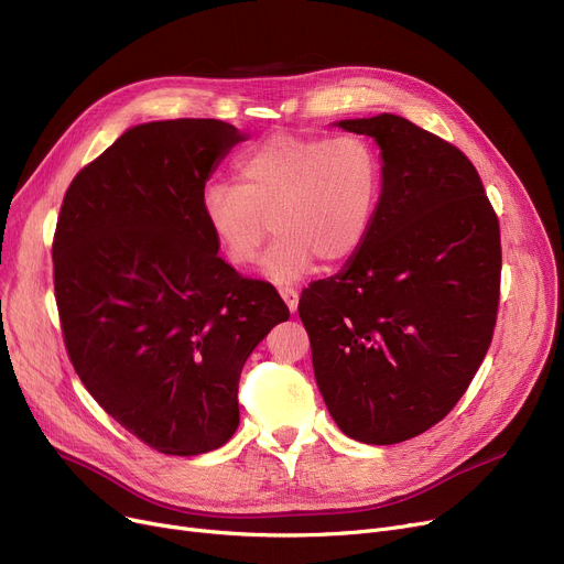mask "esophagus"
<instances>
[{"label":"esophagus","instance_id":"obj_1","mask_svg":"<svg viewBox=\"0 0 564 564\" xmlns=\"http://www.w3.org/2000/svg\"><path fill=\"white\" fill-rule=\"evenodd\" d=\"M281 297L285 302V306L290 308V313L297 311V304H300V292L294 288H281Z\"/></svg>","mask_w":564,"mask_h":564}]
</instances>
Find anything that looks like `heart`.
I'll list each match as a JSON object with an SVG mask.
<instances>
[{
	"label": "heart",
	"instance_id": "heart-1",
	"mask_svg": "<svg viewBox=\"0 0 564 564\" xmlns=\"http://www.w3.org/2000/svg\"><path fill=\"white\" fill-rule=\"evenodd\" d=\"M381 194V162L359 134L262 139L235 162V185L207 183L200 215L232 267L256 262L267 235L276 240L262 272L297 281L319 258L343 264L361 251Z\"/></svg>",
	"mask_w": 564,
	"mask_h": 564
}]
</instances>
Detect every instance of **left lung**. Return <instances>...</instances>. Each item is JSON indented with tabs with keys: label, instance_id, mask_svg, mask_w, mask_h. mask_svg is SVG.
Returning <instances> with one entry per match:
<instances>
[{
	"label": "left lung",
	"instance_id": "left-lung-1",
	"mask_svg": "<svg viewBox=\"0 0 564 564\" xmlns=\"http://www.w3.org/2000/svg\"><path fill=\"white\" fill-rule=\"evenodd\" d=\"M381 148V196L361 251L311 283L300 317L338 427L372 446L427 432L491 345L500 228L470 160L402 116L338 123Z\"/></svg>",
	"mask_w": 564,
	"mask_h": 564
}]
</instances>
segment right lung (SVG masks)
Returning <instances> with one entry per match:
<instances>
[{
    "label": "right lung",
    "mask_w": 564,
    "mask_h": 564,
    "mask_svg": "<svg viewBox=\"0 0 564 564\" xmlns=\"http://www.w3.org/2000/svg\"><path fill=\"white\" fill-rule=\"evenodd\" d=\"M242 139L217 118L137 126L73 177L56 219L68 359L109 416L164 455L224 446L245 361L290 317L272 283L217 256L200 215L205 181Z\"/></svg>",
    "instance_id": "obj_1"
}]
</instances>
